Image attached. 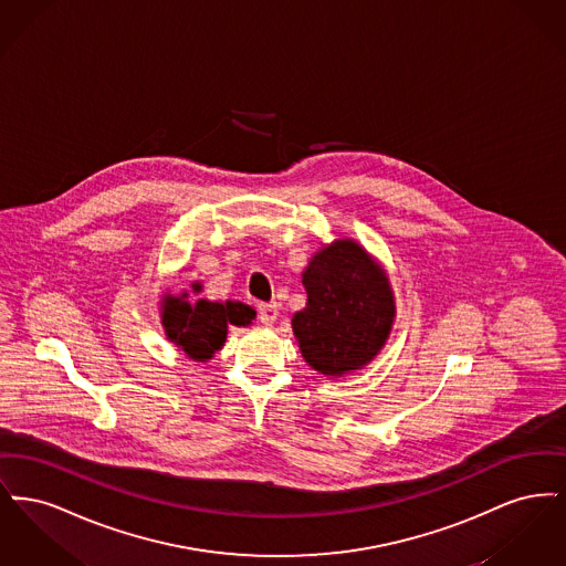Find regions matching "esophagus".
Returning a JSON list of instances; mask_svg holds the SVG:
<instances>
[{
	"label": "esophagus",
	"mask_w": 566,
	"mask_h": 566,
	"mask_svg": "<svg viewBox=\"0 0 566 566\" xmlns=\"http://www.w3.org/2000/svg\"><path fill=\"white\" fill-rule=\"evenodd\" d=\"M259 318H261V323L270 324L275 323V318H277V305L275 303H263V305H259Z\"/></svg>",
	"instance_id": "34e87169"
}]
</instances>
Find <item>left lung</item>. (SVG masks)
<instances>
[{
	"mask_svg": "<svg viewBox=\"0 0 566 566\" xmlns=\"http://www.w3.org/2000/svg\"><path fill=\"white\" fill-rule=\"evenodd\" d=\"M301 277L307 303L291 324L303 360L324 377L365 369L397 316L386 270L363 243L339 238L312 254Z\"/></svg>",
	"mask_w": 566,
	"mask_h": 566,
	"instance_id": "1",
	"label": "left lung"
}]
</instances>
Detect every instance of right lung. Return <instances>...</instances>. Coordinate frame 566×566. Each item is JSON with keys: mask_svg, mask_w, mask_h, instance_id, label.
I'll return each instance as SVG.
<instances>
[{"mask_svg": "<svg viewBox=\"0 0 566 566\" xmlns=\"http://www.w3.org/2000/svg\"><path fill=\"white\" fill-rule=\"evenodd\" d=\"M192 293H201V284L192 282ZM165 337L189 356L190 360L206 363L222 350L229 326H250L256 312L242 301H189V293H165L159 301Z\"/></svg>", "mask_w": 566, "mask_h": 566, "instance_id": "obj_1", "label": "right lung"}]
</instances>
